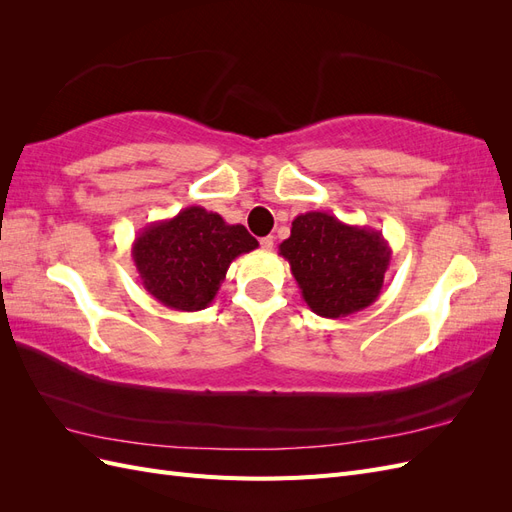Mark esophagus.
Listing matches in <instances>:
<instances>
[{"label":"esophagus","instance_id":"1","mask_svg":"<svg viewBox=\"0 0 512 512\" xmlns=\"http://www.w3.org/2000/svg\"><path fill=\"white\" fill-rule=\"evenodd\" d=\"M273 237H262L260 239V247H262V250H265V252H271L273 250Z\"/></svg>","mask_w":512,"mask_h":512}]
</instances>
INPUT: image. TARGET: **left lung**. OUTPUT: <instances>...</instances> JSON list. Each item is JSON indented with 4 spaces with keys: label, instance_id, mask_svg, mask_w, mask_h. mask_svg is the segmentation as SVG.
Segmentation results:
<instances>
[{
    "label": "left lung",
    "instance_id": "left-lung-1",
    "mask_svg": "<svg viewBox=\"0 0 512 512\" xmlns=\"http://www.w3.org/2000/svg\"><path fill=\"white\" fill-rule=\"evenodd\" d=\"M280 256L301 288V297L322 318H346L374 303L391 262L389 241L369 226H350L324 211L292 220Z\"/></svg>",
    "mask_w": 512,
    "mask_h": 512
}]
</instances>
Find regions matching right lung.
Returning <instances> with one entry per match:
<instances>
[{
	"label": "right lung",
	"instance_id": "obj_1",
	"mask_svg": "<svg viewBox=\"0 0 512 512\" xmlns=\"http://www.w3.org/2000/svg\"><path fill=\"white\" fill-rule=\"evenodd\" d=\"M256 247L245 226L226 224L203 207H185L138 232L132 260L151 297L177 312H198L215 299L230 262Z\"/></svg>",
	"mask_w": 512,
	"mask_h": 512
}]
</instances>
